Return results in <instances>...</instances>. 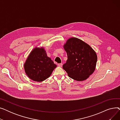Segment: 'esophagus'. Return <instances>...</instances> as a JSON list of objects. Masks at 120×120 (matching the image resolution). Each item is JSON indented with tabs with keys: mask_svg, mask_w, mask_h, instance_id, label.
I'll return each instance as SVG.
<instances>
[{
	"mask_svg": "<svg viewBox=\"0 0 120 120\" xmlns=\"http://www.w3.org/2000/svg\"><path fill=\"white\" fill-rule=\"evenodd\" d=\"M62 65H63V64H62V63H60V64H58V66L59 67H62Z\"/></svg>",
	"mask_w": 120,
	"mask_h": 120,
	"instance_id": "1",
	"label": "esophagus"
}]
</instances>
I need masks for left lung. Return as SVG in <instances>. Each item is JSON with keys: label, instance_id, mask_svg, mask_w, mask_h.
<instances>
[{"label": "left lung", "instance_id": "8db88e82", "mask_svg": "<svg viewBox=\"0 0 120 120\" xmlns=\"http://www.w3.org/2000/svg\"><path fill=\"white\" fill-rule=\"evenodd\" d=\"M63 48L68 60L63 68L70 78L83 81L95 71L97 56L94 50L87 43L76 37L68 39Z\"/></svg>", "mask_w": 120, "mask_h": 120}]
</instances>
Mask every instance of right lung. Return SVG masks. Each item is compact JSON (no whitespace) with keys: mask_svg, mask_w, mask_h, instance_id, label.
<instances>
[{"mask_svg":"<svg viewBox=\"0 0 120 120\" xmlns=\"http://www.w3.org/2000/svg\"><path fill=\"white\" fill-rule=\"evenodd\" d=\"M56 67L42 47L33 49L24 64L25 73L28 77L39 82L48 78Z\"/></svg>","mask_w":120,"mask_h":120,"instance_id":"add662e5","label":"right lung"}]
</instances>
